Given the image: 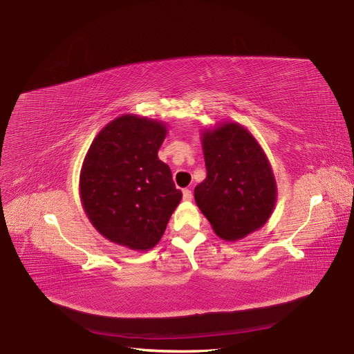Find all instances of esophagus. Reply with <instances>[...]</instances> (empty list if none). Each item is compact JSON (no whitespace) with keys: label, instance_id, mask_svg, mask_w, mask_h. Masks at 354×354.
<instances>
[{"label":"esophagus","instance_id":"34e87169","mask_svg":"<svg viewBox=\"0 0 354 354\" xmlns=\"http://www.w3.org/2000/svg\"><path fill=\"white\" fill-rule=\"evenodd\" d=\"M182 196H183V201H192V191L191 189H183Z\"/></svg>","mask_w":354,"mask_h":354}]
</instances>
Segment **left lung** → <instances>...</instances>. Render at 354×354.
<instances>
[{
  "label": "left lung",
  "instance_id": "1",
  "mask_svg": "<svg viewBox=\"0 0 354 354\" xmlns=\"http://www.w3.org/2000/svg\"><path fill=\"white\" fill-rule=\"evenodd\" d=\"M202 146L207 179L195 188V201L215 234L235 241L261 228L277 196L263 149L238 123L203 133Z\"/></svg>",
  "mask_w": 354,
  "mask_h": 354
}]
</instances>
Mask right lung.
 I'll use <instances>...</instances> for the list:
<instances>
[{
    "mask_svg": "<svg viewBox=\"0 0 354 354\" xmlns=\"http://www.w3.org/2000/svg\"><path fill=\"white\" fill-rule=\"evenodd\" d=\"M165 136L162 123L126 115L93 140L80 195L91 224L111 243L140 251L155 247L178 207L182 192L158 158Z\"/></svg>",
    "mask_w": 354,
    "mask_h": 354,
    "instance_id": "add662e5",
    "label": "right lung"
}]
</instances>
